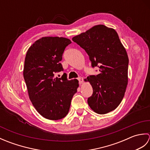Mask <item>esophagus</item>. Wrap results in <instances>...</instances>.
<instances>
[{
    "mask_svg": "<svg viewBox=\"0 0 150 150\" xmlns=\"http://www.w3.org/2000/svg\"><path fill=\"white\" fill-rule=\"evenodd\" d=\"M78 80H79V84H82V82H83V78L82 77H79V78H78Z\"/></svg>",
    "mask_w": 150,
    "mask_h": 150,
    "instance_id": "esophagus-1",
    "label": "esophagus"
}]
</instances>
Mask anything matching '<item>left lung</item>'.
<instances>
[{"label":"left lung","instance_id":"1","mask_svg":"<svg viewBox=\"0 0 150 150\" xmlns=\"http://www.w3.org/2000/svg\"><path fill=\"white\" fill-rule=\"evenodd\" d=\"M72 40L89 55L91 67H98L99 74L90 75L93 94L88 98L95 112L106 114L114 110L122 101L128 84L129 59L116 31L97 25Z\"/></svg>","mask_w":150,"mask_h":150}]
</instances>
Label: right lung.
Segmentation results:
<instances>
[{
  "label": "right lung",
  "mask_w": 150,
  "mask_h": 150,
  "mask_svg": "<svg viewBox=\"0 0 150 150\" xmlns=\"http://www.w3.org/2000/svg\"><path fill=\"white\" fill-rule=\"evenodd\" d=\"M71 40L63 37H42L28 49L24 61V79L30 99L41 115L59 120L68 113L71 99L79 87L77 79L69 81L64 70L62 55Z\"/></svg>",
  "instance_id": "right-lung-1"
}]
</instances>
